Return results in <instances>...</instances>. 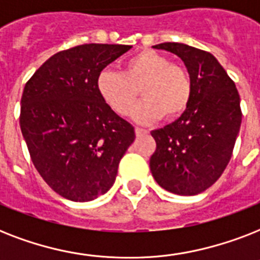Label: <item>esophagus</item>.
Listing matches in <instances>:
<instances>
[{
    "mask_svg": "<svg viewBox=\"0 0 260 260\" xmlns=\"http://www.w3.org/2000/svg\"><path fill=\"white\" fill-rule=\"evenodd\" d=\"M135 132H136V135H138V136H142V135L147 134L146 129H143V128H139V126H136V128H135Z\"/></svg>",
    "mask_w": 260,
    "mask_h": 260,
    "instance_id": "obj_1",
    "label": "esophagus"
}]
</instances>
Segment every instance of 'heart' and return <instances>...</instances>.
I'll return each mask as SVG.
<instances>
[{
	"instance_id": "obj_1",
	"label": "heart",
	"mask_w": 260,
	"mask_h": 260,
	"mask_svg": "<svg viewBox=\"0 0 260 260\" xmlns=\"http://www.w3.org/2000/svg\"><path fill=\"white\" fill-rule=\"evenodd\" d=\"M95 87L102 101L120 116L132 113L140 90L144 101L135 110V120L139 122L155 121L162 116L166 120L181 117L193 95L189 71L151 50L131 56L122 73L102 70Z\"/></svg>"
}]
</instances>
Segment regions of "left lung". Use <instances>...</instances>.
Listing matches in <instances>:
<instances>
[{"label":"left lung","mask_w":260,"mask_h":260,"mask_svg":"<svg viewBox=\"0 0 260 260\" xmlns=\"http://www.w3.org/2000/svg\"><path fill=\"white\" fill-rule=\"evenodd\" d=\"M154 48L183 60L193 95L181 117L151 132L156 142L151 173L167 191L196 196L213 185L230 163L242 124L240 95L210 52L182 43H162Z\"/></svg>","instance_id":"left-lung-1"}]
</instances>
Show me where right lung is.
I'll use <instances>...</instances> for the list:
<instances>
[{
  "mask_svg": "<svg viewBox=\"0 0 260 260\" xmlns=\"http://www.w3.org/2000/svg\"><path fill=\"white\" fill-rule=\"evenodd\" d=\"M132 47L82 44L52 55L25 83L20 126L36 170L70 201H91L113 186L135 128L98 95L95 81Z\"/></svg>",
  "mask_w": 260,
  "mask_h": 260,
  "instance_id": "obj_1",
  "label": "right lung"
}]
</instances>
